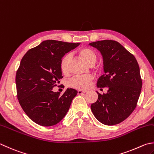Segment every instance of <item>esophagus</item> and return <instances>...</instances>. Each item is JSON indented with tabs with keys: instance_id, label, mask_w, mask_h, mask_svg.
I'll return each instance as SVG.
<instances>
[{
	"instance_id": "1",
	"label": "esophagus",
	"mask_w": 154,
	"mask_h": 154,
	"mask_svg": "<svg viewBox=\"0 0 154 154\" xmlns=\"http://www.w3.org/2000/svg\"><path fill=\"white\" fill-rule=\"evenodd\" d=\"M86 91H81V90H79V91H78V94H82L86 93Z\"/></svg>"
}]
</instances>
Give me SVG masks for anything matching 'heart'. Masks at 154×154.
I'll return each mask as SVG.
<instances>
[{"label":"heart","mask_w":154,"mask_h":154,"mask_svg":"<svg viewBox=\"0 0 154 154\" xmlns=\"http://www.w3.org/2000/svg\"><path fill=\"white\" fill-rule=\"evenodd\" d=\"M80 57L85 60V62L90 66L94 65L97 60V56L95 52L90 48H83L78 51ZM72 56L70 54H66L63 56L60 62V68L61 72L63 74H67L69 70V63H70ZM93 80V76L92 75H86V76H78L72 78L68 80V86L70 88L86 90L89 87L90 84Z\"/></svg>","instance_id":"heart-1"}]
</instances>
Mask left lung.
<instances>
[{
	"instance_id": "8db88e82",
	"label": "left lung",
	"mask_w": 154,
	"mask_h": 154,
	"mask_svg": "<svg viewBox=\"0 0 154 154\" xmlns=\"http://www.w3.org/2000/svg\"><path fill=\"white\" fill-rule=\"evenodd\" d=\"M100 52L104 74L97 81L98 88L107 87V93L98 94L91 106L101 123L114 125L122 122L134 111L142 87L139 64L133 54L119 43L103 40L89 43Z\"/></svg>"
}]
</instances>
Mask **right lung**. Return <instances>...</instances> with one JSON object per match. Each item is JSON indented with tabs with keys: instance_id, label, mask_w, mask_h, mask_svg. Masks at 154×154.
Returning <instances> with one entry per match:
<instances>
[{
	"instance_id": "add662e5",
	"label": "right lung",
	"mask_w": 154,
	"mask_h": 154,
	"mask_svg": "<svg viewBox=\"0 0 154 154\" xmlns=\"http://www.w3.org/2000/svg\"><path fill=\"white\" fill-rule=\"evenodd\" d=\"M80 43L45 40L26 53L16 74L17 98L22 109L39 125L50 127L65 117L78 92L67 88L60 95L52 89L63 78L60 62Z\"/></svg>"
}]
</instances>
